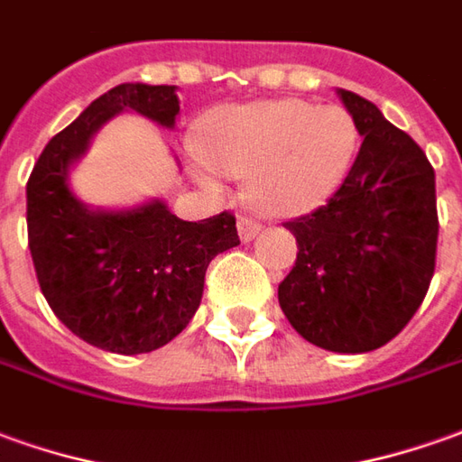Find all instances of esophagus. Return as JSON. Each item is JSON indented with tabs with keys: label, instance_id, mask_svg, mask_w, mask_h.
Wrapping results in <instances>:
<instances>
[{
	"label": "esophagus",
	"instance_id": "esophagus-1",
	"mask_svg": "<svg viewBox=\"0 0 462 462\" xmlns=\"http://www.w3.org/2000/svg\"><path fill=\"white\" fill-rule=\"evenodd\" d=\"M259 231H262V224H259V221H251V218H238V238H241L244 244L254 241V238L259 236Z\"/></svg>",
	"mask_w": 462,
	"mask_h": 462
}]
</instances>
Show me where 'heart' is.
Returning a JSON list of instances; mask_svg holds the SVG:
<instances>
[{"label":"heart","instance_id":"obj_1","mask_svg":"<svg viewBox=\"0 0 462 462\" xmlns=\"http://www.w3.org/2000/svg\"><path fill=\"white\" fill-rule=\"evenodd\" d=\"M199 180L218 190V176L249 178V199L273 216H301L324 206L357 152V125L339 105L294 97L226 105L199 135Z\"/></svg>","mask_w":462,"mask_h":462}]
</instances>
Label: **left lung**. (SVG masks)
<instances>
[{
  "mask_svg": "<svg viewBox=\"0 0 462 462\" xmlns=\"http://www.w3.org/2000/svg\"><path fill=\"white\" fill-rule=\"evenodd\" d=\"M362 135L357 158L327 206L289 221L297 263L279 304L307 342L362 355L402 332L435 272V171L377 105L337 88Z\"/></svg>",
  "mask_w": 462,
  "mask_h": 462,
  "instance_id": "obj_1",
  "label": "left lung"
}]
</instances>
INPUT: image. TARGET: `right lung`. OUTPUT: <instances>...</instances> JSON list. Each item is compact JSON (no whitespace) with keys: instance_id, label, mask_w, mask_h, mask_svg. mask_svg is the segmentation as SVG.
Returning <instances> with one entry per match:
<instances>
[{"instance_id":"right-lung-1","label":"right lung","mask_w":462,"mask_h":462,"mask_svg":"<svg viewBox=\"0 0 462 462\" xmlns=\"http://www.w3.org/2000/svg\"><path fill=\"white\" fill-rule=\"evenodd\" d=\"M123 113L165 130L180 113L176 85L123 82L92 100L44 145L27 180V231L37 282L57 319L88 345L143 355L186 329L216 254L238 246L236 218L183 221L163 199L92 208L69 186L95 133Z\"/></svg>"}]
</instances>
